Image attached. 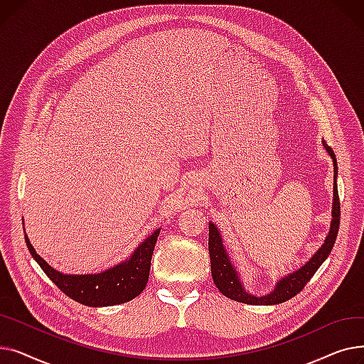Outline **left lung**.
<instances>
[{
    "label": "left lung",
    "mask_w": 364,
    "mask_h": 364,
    "mask_svg": "<svg viewBox=\"0 0 364 364\" xmlns=\"http://www.w3.org/2000/svg\"><path fill=\"white\" fill-rule=\"evenodd\" d=\"M324 149L329 151L331 158L333 159V169H335V186H333V206H332V224H331V230L329 235L324 240L323 246L320 250L313 255V258L305 264L302 269L298 272L286 276L284 279L279 280L276 289L269 294V295H262V296H254L251 294H247L243 286L239 280L237 272L235 270V267L232 265L230 259L227 257V252L224 251V246L221 242V236L217 230V227L209 223V240H208V250H209V258H211V273L214 283L218 288V291L233 301L243 302V304H254V305H274L288 301L294 298L296 294H299L304 286L310 282V279L314 276V273L318 270V267L324 262L332 251V247L335 245L338 230H339V220H341V203H339V196H338V186H336V174H338V166H336V158L333 150L326 144V141H323Z\"/></svg>",
    "instance_id": "1"
}]
</instances>
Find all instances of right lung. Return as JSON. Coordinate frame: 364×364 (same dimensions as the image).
Instances as JSON below:
<instances>
[{
    "mask_svg": "<svg viewBox=\"0 0 364 364\" xmlns=\"http://www.w3.org/2000/svg\"><path fill=\"white\" fill-rule=\"evenodd\" d=\"M159 232L161 228L153 232L125 262L105 273L87 276H68L55 272L35 252L26 236L25 240L33 259L65 295L88 307H109L131 301L143 292L149 280L150 261Z\"/></svg>",
    "mask_w": 364,
    "mask_h": 364,
    "instance_id": "add662e5",
    "label": "right lung"
}]
</instances>
